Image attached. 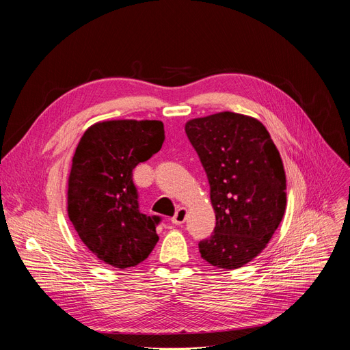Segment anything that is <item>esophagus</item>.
Here are the masks:
<instances>
[{"label":"esophagus","mask_w":350,"mask_h":350,"mask_svg":"<svg viewBox=\"0 0 350 350\" xmlns=\"http://www.w3.org/2000/svg\"><path fill=\"white\" fill-rule=\"evenodd\" d=\"M186 217H187V208H186V207H180V208L176 211L174 217L172 218V221H173V224L180 226V224H183V223L186 221Z\"/></svg>","instance_id":"esophagus-1"}]
</instances>
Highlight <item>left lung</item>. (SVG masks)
<instances>
[{
	"mask_svg": "<svg viewBox=\"0 0 350 350\" xmlns=\"http://www.w3.org/2000/svg\"><path fill=\"white\" fill-rule=\"evenodd\" d=\"M206 170L215 228L198 243L201 258L223 269L241 268L267 247L286 208L281 154L255 118L219 112L186 123Z\"/></svg>",
	"mask_w": 350,
	"mask_h": 350,
	"instance_id": "1",
	"label": "left lung"
}]
</instances>
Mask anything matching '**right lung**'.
Masks as SVG:
<instances>
[{"instance_id": "right-lung-1", "label": "right lung", "mask_w": 350, "mask_h": 350, "mask_svg": "<svg viewBox=\"0 0 350 350\" xmlns=\"http://www.w3.org/2000/svg\"><path fill=\"white\" fill-rule=\"evenodd\" d=\"M160 120H105L81 137L68 178V215L100 261L131 268L159 241L160 217L139 211L133 169L161 149Z\"/></svg>"}]
</instances>
